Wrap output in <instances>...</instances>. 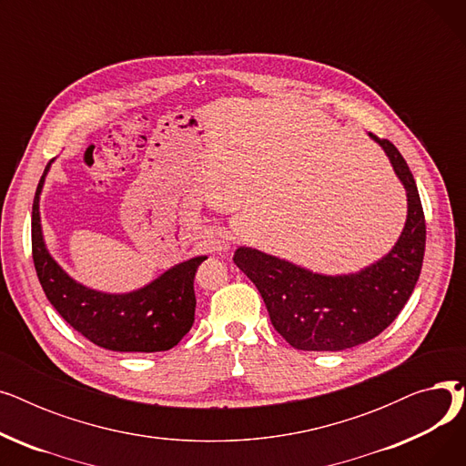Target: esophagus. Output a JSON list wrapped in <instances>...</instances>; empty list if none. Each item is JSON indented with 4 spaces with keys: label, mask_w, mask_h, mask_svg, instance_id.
I'll list each match as a JSON object with an SVG mask.
<instances>
[{
    "label": "esophagus",
    "mask_w": 466,
    "mask_h": 466,
    "mask_svg": "<svg viewBox=\"0 0 466 466\" xmlns=\"http://www.w3.org/2000/svg\"><path fill=\"white\" fill-rule=\"evenodd\" d=\"M206 248L213 253H225L230 248V238L223 230H211L206 236Z\"/></svg>",
    "instance_id": "1"
}]
</instances>
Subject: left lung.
<instances>
[{
    "label": "left lung",
    "instance_id": "8db88e82",
    "mask_svg": "<svg viewBox=\"0 0 466 466\" xmlns=\"http://www.w3.org/2000/svg\"><path fill=\"white\" fill-rule=\"evenodd\" d=\"M51 169L46 164L32 208V255L45 295L64 319L92 344L125 353H155L177 346L194 323V276L208 257L171 266L149 285L125 295L94 290L69 278L46 251L39 194Z\"/></svg>",
    "mask_w": 466,
    "mask_h": 466
}]
</instances>
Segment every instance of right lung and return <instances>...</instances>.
Listing matches in <instances>:
<instances>
[{
    "label": "right lung",
    "mask_w": 466,
    "mask_h": 466,
    "mask_svg": "<svg viewBox=\"0 0 466 466\" xmlns=\"http://www.w3.org/2000/svg\"><path fill=\"white\" fill-rule=\"evenodd\" d=\"M372 137L408 196L404 230L383 258L357 274L323 276L258 249L234 253L236 266L257 285L274 329L297 350L344 351L366 344L397 319L420 279L427 238L420 192L397 147Z\"/></svg>",
    "instance_id": "1"
}]
</instances>
